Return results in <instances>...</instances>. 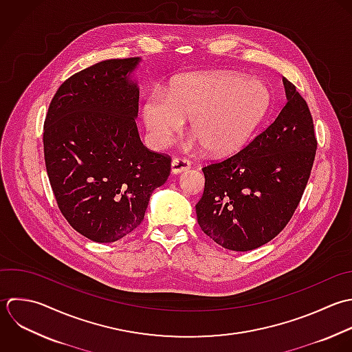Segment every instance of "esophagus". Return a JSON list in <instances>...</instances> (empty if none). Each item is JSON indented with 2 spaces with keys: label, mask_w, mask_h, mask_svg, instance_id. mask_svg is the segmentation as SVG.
Masks as SVG:
<instances>
[{
  "label": "esophagus",
  "mask_w": 352,
  "mask_h": 352,
  "mask_svg": "<svg viewBox=\"0 0 352 352\" xmlns=\"http://www.w3.org/2000/svg\"><path fill=\"white\" fill-rule=\"evenodd\" d=\"M190 168V162L185 157H175L171 162V173L173 174H181L184 171H188Z\"/></svg>",
  "instance_id": "obj_1"
}]
</instances>
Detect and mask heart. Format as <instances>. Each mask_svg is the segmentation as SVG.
I'll return each mask as SVG.
<instances>
[{
  "label": "heart",
  "instance_id": "heart-1",
  "mask_svg": "<svg viewBox=\"0 0 352 352\" xmlns=\"http://www.w3.org/2000/svg\"><path fill=\"white\" fill-rule=\"evenodd\" d=\"M272 93L266 83L239 72H211L178 79L166 94L151 96L142 109L155 145L164 146L192 119L196 144L215 155L241 149L266 119Z\"/></svg>",
  "mask_w": 352,
  "mask_h": 352
}]
</instances>
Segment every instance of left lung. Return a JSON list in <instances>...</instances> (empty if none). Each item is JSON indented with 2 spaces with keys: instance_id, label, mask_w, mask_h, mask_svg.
I'll use <instances>...</instances> for the list:
<instances>
[{
  "instance_id": "8db88e82",
  "label": "left lung",
  "mask_w": 352,
  "mask_h": 352,
  "mask_svg": "<svg viewBox=\"0 0 352 352\" xmlns=\"http://www.w3.org/2000/svg\"><path fill=\"white\" fill-rule=\"evenodd\" d=\"M283 82L287 104L274 122L240 152L203 167L197 222L226 250L251 251L280 234L309 182L317 151L313 116L296 86Z\"/></svg>"
}]
</instances>
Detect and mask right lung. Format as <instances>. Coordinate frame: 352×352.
<instances>
[{
  "instance_id": "right-lung-1",
  "label": "right lung",
  "mask_w": 352,
  "mask_h": 352,
  "mask_svg": "<svg viewBox=\"0 0 352 352\" xmlns=\"http://www.w3.org/2000/svg\"><path fill=\"white\" fill-rule=\"evenodd\" d=\"M140 57L85 68L58 87L43 123L49 182L67 222L96 243H113L144 219L171 157L149 151L135 118L140 90L129 78Z\"/></svg>"
}]
</instances>
